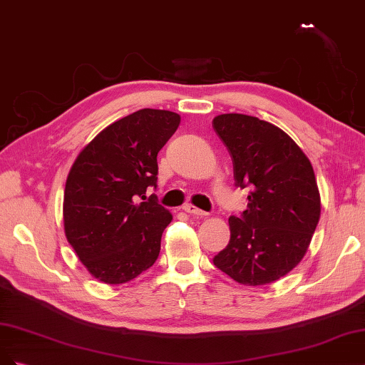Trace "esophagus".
Wrapping results in <instances>:
<instances>
[{"mask_svg": "<svg viewBox=\"0 0 365 365\" xmlns=\"http://www.w3.org/2000/svg\"><path fill=\"white\" fill-rule=\"evenodd\" d=\"M182 209L185 210V212H187V214H192V215H200V217H205V215H207V212H205V210L198 209V207H195L194 205H190V203H186Z\"/></svg>", "mask_w": 365, "mask_h": 365, "instance_id": "esophagus-1", "label": "esophagus"}]
</instances>
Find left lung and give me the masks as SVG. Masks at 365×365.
<instances>
[{
  "label": "left lung",
  "instance_id": "1",
  "mask_svg": "<svg viewBox=\"0 0 365 365\" xmlns=\"http://www.w3.org/2000/svg\"><path fill=\"white\" fill-rule=\"evenodd\" d=\"M212 127L232 158L235 186L249 191L214 265L242 285L272 284L302 261L319 225L312 165L284 130L256 116L218 115Z\"/></svg>",
  "mask_w": 365,
  "mask_h": 365
}]
</instances>
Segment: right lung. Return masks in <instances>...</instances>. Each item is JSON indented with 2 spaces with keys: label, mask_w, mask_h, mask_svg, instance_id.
I'll return each instance as SVG.
<instances>
[{
  "label": "right lung",
  "mask_w": 365,
  "mask_h": 365,
  "mask_svg": "<svg viewBox=\"0 0 365 365\" xmlns=\"http://www.w3.org/2000/svg\"><path fill=\"white\" fill-rule=\"evenodd\" d=\"M180 116L140 109L106 127L80 153L68 174L63 222L68 242L88 272L120 285L156 262L171 214L158 197V153ZM147 199V202H140Z\"/></svg>",
  "instance_id": "right-lung-1"
}]
</instances>
